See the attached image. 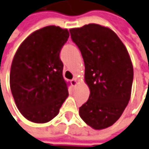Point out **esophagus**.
Segmentation results:
<instances>
[{
	"instance_id": "1",
	"label": "esophagus",
	"mask_w": 149,
	"mask_h": 149,
	"mask_svg": "<svg viewBox=\"0 0 149 149\" xmlns=\"http://www.w3.org/2000/svg\"><path fill=\"white\" fill-rule=\"evenodd\" d=\"M71 85H72V86H77V79H72V80L71 81Z\"/></svg>"
}]
</instances>
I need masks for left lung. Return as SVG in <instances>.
I'll use <instances>...</instances> for the list:
<instances>
[{
	"mask_svg": "<svg viewBox=\"0 0 149 149\" xmlns=\"http://www.w3.org/2000/svg\"><path fill=\"white\" fill-rule=\"evenodd\" d=\"M85 63V81L91 90L79 108L80 117L95 130L119 119L130 100L134 70L128 51L110 28L91 24L69 30Z\"/></svg>",
	"mask_w": 149,
	"mask_h": 149,
	"instance_id": "1",
	"label": "left lung"
}]
</instances>
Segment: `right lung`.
<instances>
[{
  "label": "right lung",
  "mask_w": 149,
  "mask_h": 149,
  "mask_svg": "<svg viewBox=\"0 0 149 149\" xmlns=\"http://www.w3.org/2000/svg\"><path fill=\"white\" fill-rule=\"evenodd\" d=\"M68 37L67 29L45 27L32 33L15 54L10 76L11 92L20 113L32 122L52 120L68 95L59 58Z\"/></svg>",
  "instance_id": "obj_1"
}]
</instances>
